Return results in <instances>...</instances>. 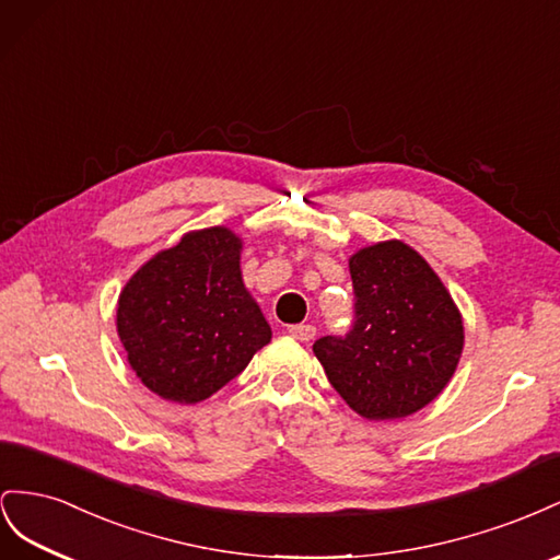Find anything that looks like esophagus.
<instances>
[{
	"label": "esophagus",
	"instance_id": "esophagus-1",
	"mask_svg": "<svg viewBox=\"0 0 560 560\" xmlns=\"http://www.w3.org/2000/svg\"><path fill=\"white\" fill-rule=\"evenodd\" d=\"M289 332L300 342H310L314 335H316V328L312 324H298V326H291Z\"/></svg>",
	"mask_w": 560,
	"mask_h": 560
}]
</instances>
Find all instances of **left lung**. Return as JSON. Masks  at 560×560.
<instances>
[{"label": "left lung", "mask_w": 560, "mask_h": 560, "mask_svg": "<svg viewBox=\"0 0 560 560\" xmlns=\"http://www.w3.org/2000/svg\"><path fill=\"white\" fill-rule=\"evenodd\" d=\"M357 322L314 354L347 406L365 420H401L445 389L465 349L453 295L422 255L389 238L349 258Z\"/></svg>", "instance_id": "1"}]
</instances>
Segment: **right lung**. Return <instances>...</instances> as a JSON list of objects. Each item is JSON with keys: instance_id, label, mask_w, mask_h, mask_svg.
Listing matches in <instances>:
<instances>
[{"instance_id": "add662e5", "label": "right lung", "mask_w": 560, "mask_h": 560, "mask_svg": "<svg viewBox=\"0 0 560 560\" xmlns=\"http://www.w3.org/2000/svg\"><path fill=\"white\" fill-rule=\"evenodd\" d=\"M242 236L191 230L126 281L117 332L138 380L171 404H199L242 373L271 328L242 277Z\"/></svg>"}]
</instances>
